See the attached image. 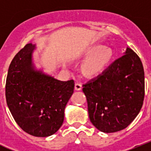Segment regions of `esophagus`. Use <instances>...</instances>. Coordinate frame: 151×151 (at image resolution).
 Wrapping results in <instances>:
<instances>
[{
    "label": "esophagus",
    "instance_id": "esophagus-1",
    "mask_svg": "<svg viewBox=\"0 0 151 151\" xmlns=\"http://www.w3.org/2000/svg\"><path fill=\"white\" fill-rule=\"evenodd\" d=\"M82 85L81 83H76V85H75V89L76 91H80L82 90Z\"/></svg>",
    "mask_w": 151,
    "mask_h": 151
}]
</instances>
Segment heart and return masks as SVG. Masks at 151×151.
<instances>
[{
  "instance_id": "b5f03b06",
  "label": "heart",
  "mask_w": 151,
  "mask_h": 151,
  "mask_svg": "<svg viewBox=\"0 0 151 151\" xmlns=\"http://www.w3.org/2000/svg\"><path fill=\"white\" fill-rule=\"evenodd\" d=\"M87 57H90L84 63L82 70L88 76H95L102 73L110 63L113 52L106 47L97 46L88 52Z\"/></svg>"
}]
</instances>
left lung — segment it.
Instances as JSON below:
<instances>
[{
  "instance_id": "obj_1",
  "label": "left lung",
  "mask_w": 151,
  "mask_h": 151,
  "mask_svg": "<svg viewBox=\"0 0 151 151\" xmlns=\"http://www.w3.org/2000/svg\"><path fill=\"white\" fill-rule=\"evenodd\" d=\"M91 123L101 132L125 129L138 116L145 97V73L139 57L128 47L102 74L83 85Z\"/></svg>"
}]
</instances>
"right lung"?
<instances>
[{"mask_svg": "<svg viewBox=\"0 0 151 151\" xmlns=\"http://www.w3.org/2000/svg\"><path fill=\"white\" fill-rule=\"evenodd\" d=\"M34 49L35 45L27 44L12 60L6 81V104L24 132L47 137L61 127L75 83L73 79L63 82L36 69L32 60Z\"/></svg>", "mask_w": 151, "mask_h": 151, "instance_id": "1", "label": "right lung"}]
</instances>
